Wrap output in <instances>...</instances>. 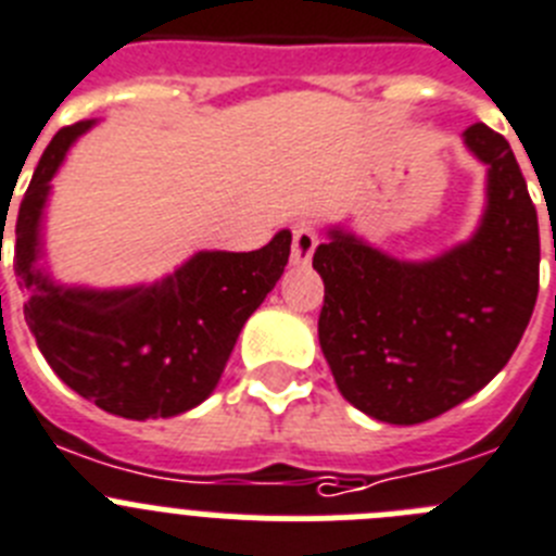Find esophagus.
I'll return each instance as SVG.
<instances>
[{
	"label": "esophagus",
	"instance_id": "obj_1",
	"mask_svg": "<svg viewBox=\"0 0 556 556\" xmlns=\"http://www.w3.org/2000/svg\"><path fill=\"white\" fill-rule=\"evenodd\" d=\"M291 263L293 265H307L313 257V251H316L318 243V235H316V226L313 220H296L291 226Z\"/></svg>",
	"mask_w": 556,
	"mask_h": 556
}]
</instances>
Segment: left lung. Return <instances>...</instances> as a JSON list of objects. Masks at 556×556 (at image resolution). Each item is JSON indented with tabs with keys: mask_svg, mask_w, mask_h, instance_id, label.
Here are the masks:
<instances>
[{
	"mask_svg": "<svg viewBox=\"0 0 556 556\" xmlns=\"http://www.w3.org/2000/svg\"><path fill=\"white\" fill-rule=\"evenodd\" d=\"M465 144L486 164V210L467 243L405 263L330 229L313 254L325 279L318 344L338 392L380 422H425L484 389L538 302V210L518 159L484 123Z\"/></svg>",
	"mask_w": 556,
	"mask_h": 556,
	"instance_id": "left-lung-1",
	"label": "left lung"
}]
</instances>
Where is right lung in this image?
<instances>
[{
    "instance_id": "obj_1",
    "label": "right lung",
    "mask_w": 556,
    "mask_h": 556,
    "mask_svg": "<svg viewBox=\"0 0 556 556\" xmlns=\"http://www.w3.org/2000/svg\"><path fill=\"white\" fill-rule=\"evenodd\" d=\"M91 125L84 119L52 137L18 206L13 268L27 288L24 321L72 392L125 419L176 417L215 392L245 318L282 277L291 231L257 251H198L153 285H55L38 268L41 215L52 176Z\"/></svg>"
}]
</instances>
